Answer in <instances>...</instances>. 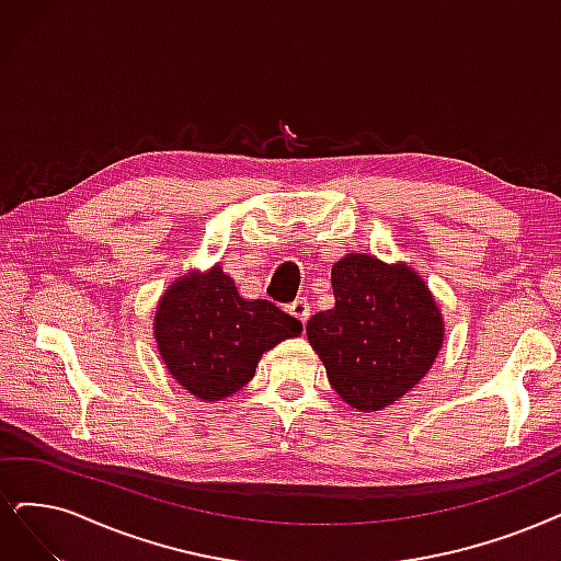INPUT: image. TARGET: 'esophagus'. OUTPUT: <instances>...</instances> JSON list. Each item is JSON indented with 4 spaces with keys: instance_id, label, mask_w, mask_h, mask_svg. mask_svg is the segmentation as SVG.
<instances>
[{
    "instance_id": "obj_1",
    "label": "esophagus",
    "mask_w": 561,
    "mask_h": 561,
    "mask_svg": "<svg viewBox=\"0 0 561 561\" xmlns=\"http://www.w3.org/2000/svg\"><path fill=\"white\" fill-rule=\"evenodd\" d=\"M286 309H288V314L296 317L300 323H307L309 314H312V307H309L307 298H298V300H294V302L288 305Z\"/></svg>"
}]
</instances>
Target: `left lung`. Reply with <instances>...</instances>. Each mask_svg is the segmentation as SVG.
I'll return each instance as SVG.
<instances>
[{
    "label": "left lung",
    "mask_w": 561,
    "mask_h": 561,
    "mask_svg": "<svg viewBox=\"0 0 561 561\" xmlns=\"http://www.w3.org/2000/svg\"><path fill=\"white\" fill-rule=\"evenodd\" d=\"M335 307L307 321L330 386L356 411H381L416 386L444 344V317L404 261L346 254L330 273Z\"/></svg>",
    "instance_id": "left-lung-1"
}]
</instances>
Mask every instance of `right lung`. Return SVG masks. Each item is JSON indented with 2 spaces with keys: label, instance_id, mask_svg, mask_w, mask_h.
<instances>
[{
  "label": "right lung",
  "instance_id": "right-lung-1",
  "mask_svg": "<svg viewBox=\"0 0 561 561\" xmlns=\"http://www.w3.org/2000/svg\"><path fill=\"white\" fill-rule=\"evenodd\" d=\"M302 323L270 300H247L215 263L178 277L159 298L152 335L169 375L194 398L219 402L252 381L265 351Z\"/></svg>",
  "mask_w": 561,
  "mask_h": 561
}]
</instances>
